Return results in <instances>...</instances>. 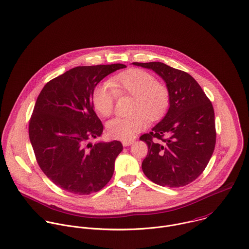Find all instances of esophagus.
<instances>
[{
	"mask_svg": "<svg viewBox=\"0 0 249 249\" xmlns=\"http://www.w3.org/2000/svg\"><path fill=\"white\" fill-rule=\"evenodd\" d=\"M134 142V141H123L122 142V144H123V146H129V145H131L132 143Z\"/></svg>",
	"mask_w": 249,
	"mask_h": 249,
	"instance_id": "esophagus-1",
	"label": "esophagus"
}]
</instances>
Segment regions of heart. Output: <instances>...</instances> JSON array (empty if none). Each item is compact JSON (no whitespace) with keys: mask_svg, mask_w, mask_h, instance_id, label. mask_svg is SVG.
Segmentation results:
<instances>
[{"mask_svg":"<svg viewBox=\"0 0 249 249\" xmlns=\"http://www.w3.org/2000/svg\"><path fill=\"white\" fill-rule=\"evenodd\" d=\"M116 95L134 97L133 114L113 118L107 124L109 136L122 141H131L142 132L147 125V118L159 119L170 104L168 88L157 82L154 75L140 69L122 71L111 77L108 85L101 84L94 89L92 101L97 112L105 117L111 115Z\"/></svg>","mask_w":249,"mask_h":249,"instance_id":"1","label":"heart"}]
</instances>
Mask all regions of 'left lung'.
Here are the masks:
<instances>
[{
	"label": "left lung",
	"mask_w": 249,
	"mask_h": 249,
	"mask_svg": "<svg viewBox=\"0 0 249 249\" xmlns=\"http://www.w3.org/2000/svg\"><path fill=\"white\" fill-rule=\"evenodd\" d=\"M133 65L154 71L170 93L165 117L140 138L148 146L142 171L158 185L185 186L204 172L215 147L213 104L199 83L183 71L161 62Z\"/></svg>",
	"instance_id": "1"
}]
</instances>
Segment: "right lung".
Returning a JSON list of instances; mask_svg holds the SVG:
<instances>
[{
	"mask_svg": "<svg viewBox=\"0 0 249 249\" xmlns=\"http://www.w3.org/2000/svg\"><path fill=\"white\" fill-rule=\"evenodd\" d=\"M123 64L79 66L48 81L40 91L29 122V137L44 175L63 190L89 195L110 180L122 151L118 141L97 142L104 127L94 111L92 93Z\"/></svg>",
	"mask_w": 249,
	"mask_h": 249,
	"instance_id": "1",
	"label": "right lung"
}]
</instances>
